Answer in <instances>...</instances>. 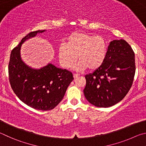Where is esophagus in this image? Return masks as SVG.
Here are the masks:
<instances>
[{"label": "esophagus", "instance_id": "1", "mask_svg": "<svg viewBox=\"0 0 146 146\" xmlns=\"http://www.w3.org/2000/svg\"><path fill=\"white\" fill-rule=\"evenodd\" d=\"M73 76H74V78L76 79V78H77L78 77H79V76H80V74H74Z\"/></svg>", "mask_w": 146, "mask_h": 146}]
</instances>
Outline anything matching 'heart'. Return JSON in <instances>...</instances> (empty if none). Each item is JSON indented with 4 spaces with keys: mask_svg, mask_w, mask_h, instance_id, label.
<instances>
[{
    "mask_svg": "<svg viewBox=\"0 0 146 146\" xmlns=\"http://www.w3.org/2000/svg\"><path fill=\"white\" fill-rule=\"evenodd\" d=\"M107 43L101 36L86 32L75 31L66 38V43L59 46L58 54L61 65L69 68L76 60L75 68L79 70H95L103 65L107 54Z\"/></svg>",
    "mask_w": 146,
    "mask_h": 146,
    "instance_id": "obj_1",
    "label": "heart"
}]
</instances>
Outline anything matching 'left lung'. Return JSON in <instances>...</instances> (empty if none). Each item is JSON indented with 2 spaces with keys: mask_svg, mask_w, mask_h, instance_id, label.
<instances>
[{
  "mask_svg": "<svg viewBox=\"0 0 146 146\" xmlns=\"http://www.w3.org/2000/svg\"><path fill=\"white\" fill-rule=\"evenodd\" d=\"M135 69V53L128 43L122 39L111 41L103 65L85 76L86 99L97 107L118 103L131 88Z\"/></svg>",
  "mask_w": 146,
  "mask_h": 146,
  "instance_id": "1",
  "label": "left lung"
}]
</instances>
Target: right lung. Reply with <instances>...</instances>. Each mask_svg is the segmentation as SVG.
<instances>
[{
    "instance_id": "add662e5",
    "label": "right lung",
    "mask_w": 146,
    "mask_h": 146,
    "mask_svg": "<svg viewBox=\"0 0 146 146\" xmlns=\"http://www.w3.org/2000/svg\"><path fill=\"white\" fill-rule=\"evenodd\" d=\"M44 31L31 32L12 50L8 72L10 85L18 98L33 108L47 111L60 103L74 78L70 71L57 68L52 63L35 69L23 62L20 56L23 43Z\"/></svg>"
}]
</instances>
